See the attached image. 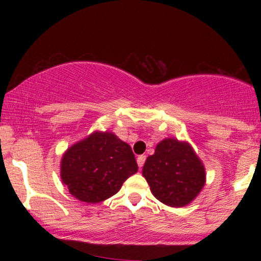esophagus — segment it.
I'll use <instances>...</instances> for the list:
<instances>
[{
    "label": "esophagus",
    "mask_w": 261,
    "mask_h": 261,
    "mask_svg": "<svg viewBox=\"0 0 261 261\" xmlns=\"http://www.w3.org/2000/svg\"><path fill=\"white\" fill-rule=\"evenodd\" d=\"M145 161H146V155L141 154L137 157V166H139V168L141 169L143 167V164H145Z\"/></svg>",
    "instance_id": "34e87169"
}]
</instances>
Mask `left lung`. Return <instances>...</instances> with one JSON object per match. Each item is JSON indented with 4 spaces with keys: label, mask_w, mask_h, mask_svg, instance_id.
Masks as SVG:
<instances>
[{
    "label": "left lung",
    "mask_w": 261,
    "mask_h": 261,
    "mask_svg": "<svg viewBox=\"0 0 261 261\" xmlns=\"http://www.w3.org/2000/svg\"><path fill=\"white\" fill-rule=\"evenodd\" d=\"M142 174L155 199L172 207L193 201L205 185V168L193 148L185 142L167 139L148 155Z\"/></svg>",
    "instance_id": "left-lung-1"
}]
</instances>
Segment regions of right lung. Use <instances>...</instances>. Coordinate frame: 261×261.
<instances>
[{"label": "right lung", "mask_w": 261, "mask_h": 261, "mask_svg": "<svg viewBox=\"0 0 261 261\" xmlns=\"http://www.w3.org/2000/svg\"><path fill=\"white\" fill-rule=\"evenodd\" d=\"M137 169L127 143L112 133H94L66 151L61 179L76 199L97 203L115 195Z\"/></svg>", "instance_id": "obj_1"}]
</instances>
